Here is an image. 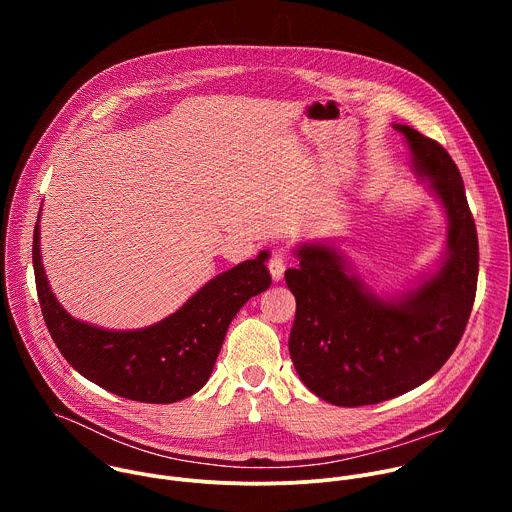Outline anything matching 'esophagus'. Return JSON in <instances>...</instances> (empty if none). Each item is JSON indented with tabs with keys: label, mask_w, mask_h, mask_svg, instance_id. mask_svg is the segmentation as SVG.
<instances>
[{
	"label": "esophagus",
	"mask_w": 512,
	"mask_h": 512,
	"mask_svg": "<svg viewBox=\"0 0 512 512\" xmlns=\"http://www.w3.org/2000/svg\"><path fill=\"white\" fill-rule=\"evenodd\" d=\"M269 271L273 281L283 279V271H285V253L283 251H275L269 259Z\"/></svg>",
	"instance_id": "34e87169"
}]
</instances>
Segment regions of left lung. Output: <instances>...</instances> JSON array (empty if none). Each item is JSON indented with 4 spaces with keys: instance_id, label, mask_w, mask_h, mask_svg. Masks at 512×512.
Listing matches in <instances>:
<instances>
[{
    "instance_id": "obj_1",
    "label": "left lung",
    "mask_w": 512,
    "mask_h": 512,
    "mask_svg": "<svg viewBox=\"0 0 512 512\" xmlns=\"http://www.w3.org/2000/svg\"><path fill=\"white\" fill-rule=\"evenodd\" d=\"M395 129L448 214L440 271L393 302L367 294L332 247H300V265L285 271L296 296L289 356L304 385L340 407L375 405L433 377L456 350L476 298L478 235L460 170L435 139L409 125Z\"/></svg>"
}]
</instances>
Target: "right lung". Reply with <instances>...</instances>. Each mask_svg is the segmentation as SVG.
Listing matches in <instances>:
<instances>
[{"instance_id": "obj_1", "label": "right lung", "mask_w": 512, "mask_h": 512, "mask_svg": "<svg viewBox=\"0 0 512 512\" xmlns=\"http://www.w3.org/2000/svg\"><path fill=\"white\" fill-rule=\"evenodd\" d=\"M267 253L216 275L166 320L131 332L103 330L72 318L48 287L40 233L34 227L32 263L46 328L75 371L95 385L139 403H174L208 381L237 312L271 285Z\"/></svg>"}]
</instances>
